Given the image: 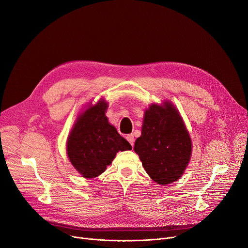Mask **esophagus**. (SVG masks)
Returning a JSON list of instances; mask_svg holds the SVG:
<instances>
[{"label":"esophagus","mask_w":248,"mask_h":248,"mask_svg":"<svg viewBox=\"0 0 248 248\" xmlns=\"http://www.w3.org/2000/svg\"><path fill=\"white\" fill-rule=\"evenodd\" d=\"M126 140H127V141L129 142V144H131V146L133 147V146H134V144H135V139H134V136H133V135H127V136H126Z\"/></svg>","instance_id":"34e87169"}]
</instances>
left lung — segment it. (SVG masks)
I'll list each match as a JSON object with an SVG mask.
<instances>
[{"label":"left lung","mask_w":248,"mask_h":248,"mask_svg":"<svg viewBox=\"0 0 248 248\" xmlns=\"http://www.w3.org/2000/svg\"><path fill=\"white\" fill-rule=\"evenodd\" d=\"M148 175L160 185L177 181L184 173L192 153L191 139L172 103L152 104L145 112L141 136L135 142Z\"/></svg>","instance_id":"1"}]
</instances>
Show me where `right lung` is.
Masks as SVG:
<instances>
[{
  "mask_svg": "<svg viewBox=\"0 0 248 248\" xmlns=\"http://www.w3.org/2000/svg\"><path fill=\"white\" fill-rule=\"evenodd\" d=\"M108 103L99 100L77 120L67 140L68 158L84 178L93 179L107 170L119 151L131 150L128 144L109 124Z\"/></svg>",
  "mask_w": 248,
  "mask_h": 248,
  "instance_id": "right-lung-1",
  "label": "right lung"
}]
</instances>
